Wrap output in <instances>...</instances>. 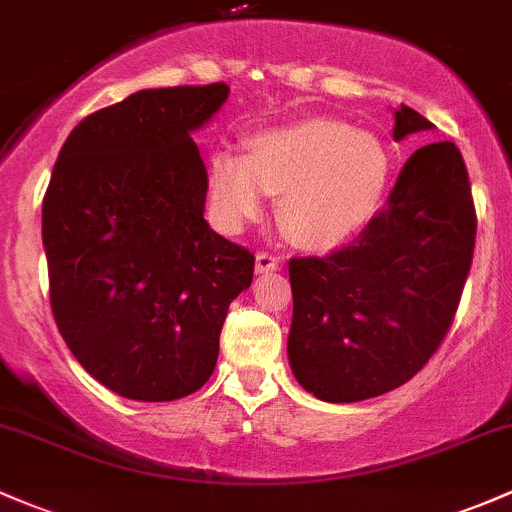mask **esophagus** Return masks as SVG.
Listing matches in <instances>:
<instances>
[{
	"label": "esophagus",
	"instance_id": "obj_1",
	"mask_svg": "<svg viewBox=\"0 0 512 512\" xmlns=\"http://www.w3.org/2000/svg\"><path fill=\"white\" fill-rule=\"evenodd\" d=\"M280 268V258L268 254V251H261V254L256 256V271L258 273H271V271H278Z\"/></svg>",
	"mask_w": 512,
	"mask_h": 512
}]
</instances>
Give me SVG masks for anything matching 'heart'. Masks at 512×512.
<instances>
[{"label":"heart","mask_w":512,"mask_h":512,"mask_svg":"<svg viewBox=\"0 0 512 512\" xmlns=\"http://www.w3.org/2000/svg\"><path fill=\"white\" fill-rule=\"evenodd\" d=\"M390 178L386 146L337 119L310 117L261 129L246 158L210 161V200L219 222L239 229L278 195V222L298 246L337 249L366 229Z\"/></svg>","instance_id":"b5f03b06"}]
</instances>
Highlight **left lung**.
I'll list each match as a JSON object with an SVG mask.
<instances>
[{
	"instance_id": "left-lung-1",
	"label": "left lung",
	"mask_w": 512,
	"mask_h": 512,
	"mask_svg": "<svg viewBox=\"0 0 512 512\" xmlns=\"http://www.w3.org/2000/svg\"><path fill=\"white\" fill-rule=\"evenodd\" d=\"M432 126L400 104L393 139ZM474 241L459 148H417L356 244L288 263V359L300 386L327 403H356L408 383L452 327Z\"/></svg>"
}]
</instances>
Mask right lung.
I'll return each mask as SVG.
<instances>
[{
  "instance_id": "right-lung-1",
  "label": "right lung",
  "mask_w": 512,
  "mask_h": 512,
  "mask_svg": "<svg viewBox=\"0 0 512 512\" xmlns=\"http://www.w3.org/2000/svg\"><path fill=\"white\" fill-rule=\"evenodd\" d=\"M229 87L141 90L70 131L43 197V249L58 332L92 378L166 403L212 376L227 310L254 254L212 232L192 131Z\"/></svg>"
}]
</instances>
